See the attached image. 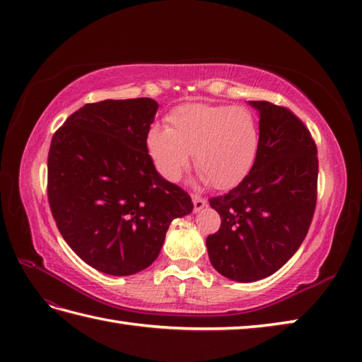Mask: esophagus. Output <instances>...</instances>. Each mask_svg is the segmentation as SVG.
<instances>
[{
	"mask_svg": "<svg viewBox=\"0 0 362 362\" xmlns=\"http://www.w3.org/2000/svg\"><path fill=\"white\" fill-rule=\"evenodd\" d=\"M192 199H194V211L195 212H199L207 204L206 198H203L202 195H194V197H192Z\"/></svg>",
	"mask_w": 362,
	"mask_h": 362,
	"instance_id": "34e87169",
	"label": "esophagus"
}]
</instances>
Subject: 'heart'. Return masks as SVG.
<instances>
[{
    "label": "heart",
    "instance_id": "b5f03b06",
    "mask_svg": "<svg viewBox=\"0 0 362 362\" xmlns=\"http://www.w3.org/2000/svg\"><path fill=\"white\" fill-rule=\"evenodd\" d=\"M168 127L153 125L147 134V148L156 170L176 181L194 165L215 189H229L251 170L259 151V125L243 107L189 102L173 108Z\"/></svg>",
    "mask_w": 362,
    "mask_h": 362
}]
</instances>
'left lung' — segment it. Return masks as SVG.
I'll return each mask as SVG.
<instances>
[{"label":"left lung","instance_id":"obj_1","mask_svg":"<svg viewBox=\"0 0 362 362\" xmlns=\"http://www.w3.org/2000/svg\"><path fill=\"white\" fill-rule=\"evenodd\" d=\"M259 111L260 142L243 181L209 199L221 226L206 240L221 276L255 282L274 274L307 237L317 199V148L293 111L249 100Z\"/></svg>","mask_w":362,"mask_h":362}]
</instances>
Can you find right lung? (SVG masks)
I'll use <instances>...</instances> for the list:
<instances>
[{
  "label": "right lung",
  "instance_id": "add662e5",
  "mask_svg": "<svg viewBox=\"0 0 362 362\" xmlns=\"http://www.w3.org/2000/svg\"><path fill=\"white\" fill-rule=\"evenodd\" d=\"M153 99L86 103L54 133L47 199L62 237L80 259L111 276L150 267L190 195L160 176L147 134Z\"/></svg>",
  "mask_w": 362,
  "mask_h": 362
}]
</instances>
